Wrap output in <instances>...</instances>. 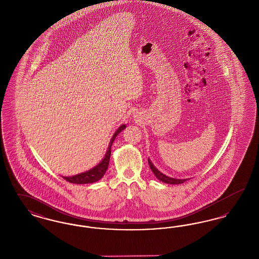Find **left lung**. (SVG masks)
<instances>
[{
	"instance_id": "8db88e82",
	"label": "left lung",
	"mask_w": 259,
	"mask_h": 259,
	"mask_svg": "<svg viewBox=\"0 0 259 259\" xmlns=\"http://www.w3.org/2000/svg\"><path fill=\"white\" fill-rule=\"evenodd\" d=\"M148 164H149V167L151 169L152 172L155 175V177L162 182V183H165V184H169V185H181V184H184L185 182H186L188 179H175V178H171V177H168L166 175H164L163 172H161L153 164L152 162L150 161V159L148 158Z\"/></svg>"
}]
</instances>
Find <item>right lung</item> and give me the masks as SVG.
<instances>
[{
  "label": "right lung",
  "instance_id": "right-lung-1",
  "mask_svg": "<svg viewBox=\"0 0 259 259\" xmlns=\"http://www.w3.org/2000/svg\"><path fill=\"white\" fill-rule=\"evenodd\" d=\"M125 128H126V124H122L121 126H119V128L115 131V133L111 137V142L109 144L107 152H106L104 158L101 160L98 165H96L95 167H93L92 169L88 170L87 172H80V174L74 175L72 177H63V178L67 182H69L71 184H76V185L92 184V183L98 182L99 180H101L104 177L105 172H107V169L109 167L110 157H111V145H112L114 139L116 138V136L118 135Z\"/></svg>",
  "mask_w": 259,
  "mask_h": 259
}]
</instances>
